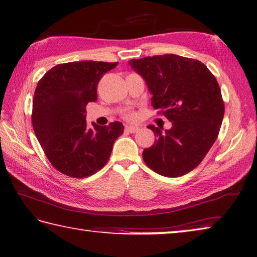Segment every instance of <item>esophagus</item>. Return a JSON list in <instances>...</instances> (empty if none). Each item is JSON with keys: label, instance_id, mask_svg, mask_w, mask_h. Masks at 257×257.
Returning <instances> with one entry per match:
<instances>
[{"label": "esophagus", "instance_id": "obj_1", "mask_svg": "<svg viewBox=\"0 0 257 257\" xmlns=\"http://www.w3.org/2000/svg\"><path fill=\"white\" fill-rule=\"evenodd\" d=\"M139 129H140V128L137 127V126H126V128H125V130H126L127 132H129V133H135V132H137Z\"/></svg>", "mask_w": 257, "mask_h": 257}]
</instances>
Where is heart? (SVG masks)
Listing matches in <instances>:
<instances>
[{"label": "heart", "instance_id": "heart-1", "mask_svg": "<svg viewBox=\"0 0 257 257\" xmlns=\"http://www.w3.org/2000/svg\"><path fill=\"white\" fill-rule=\"evenodd\" d=\"M126 118H127V119H130V120H131V119H133V118H135V114H133L132 112H129V113H127V114H126Z\"/></svg>", "mask_w": 257, "mask_h": 257}]
</instances>
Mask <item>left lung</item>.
Listing matches in <instances>:
<instances>
[{
	"mask_svg": "<svg viewBox=\"0 0 257 257\" xmlns=\"http://www.w3.org/2000/svg\"><path fill=\"white\" fill-rule=\"evenodd\" d=\"M128 64L146 82L153 108L172 122L164 132L148 126L158 139L143 151L144 162L167 177L192 171L216 141L225 113L214 75L202 62L176 54L133 59Z\"/></svg>",
	"mask_w": 257,
	"mask_h": 257,
	"instance_id": "left-lung-1",
	"label": "left lung"
}]
</instances>
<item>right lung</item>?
I'll return each instance as SVG.
<instances>
[{"instance_id":"right-lung-1","label":"right lung","mask_w":257,"mask_h":257,"mask_svg":"<svg viewBox=\"0 0 257 257\" xmlns=\"http://www.w3.org/2000/svg\"><path fill=\"white\" fill-rule=\"evenodd\" d=\"M118 63L79 61L59 64L39 81L32 99V126L52 166L75 178L89 176L107 164L120 121L109 126L86 122V105L97 99L104 73Z\"/></svg>"}]
</instances>
